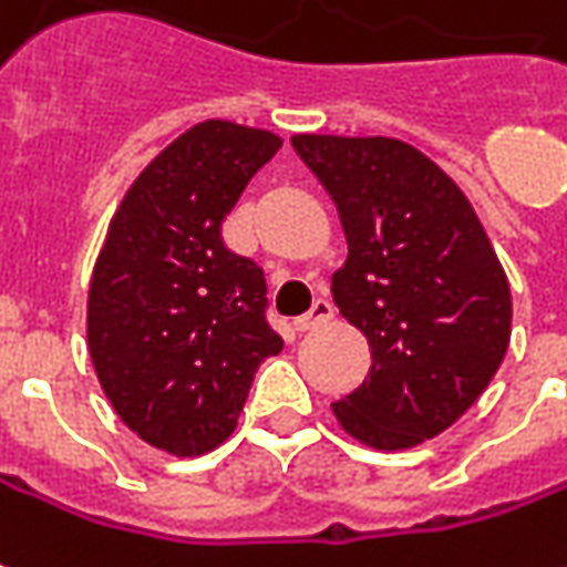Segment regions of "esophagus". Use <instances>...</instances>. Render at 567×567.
Instances as JSON below:
<instances>
[{
  "instance_id": "1",
  "label": "esophagus",
  "mask_w": 567,
  "mask_h": 567,
  "mask_svg": "<svg viewBox=\"0 0 567 567\" xmlns=\"http://www.w3.org/2000/svg\"><path fill=\"white\" fill-rule=\"evenodd\" d=\"M331 316H334V307H331V300L319 297V300L312 303V310L307 312V316L295 319V328H297V331H312V328H319V324L328 322Z\"/></svg>"
}]
</instances>
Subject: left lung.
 I'll return each mask as SVG.
<instances>
[{"label":"left lung","mask_w":567,"mask_h":567,"mask_svg":"<svg viewBox=\"0 0 567 567\" xmlns=\"http://www.w3.org/2000/svg\"><path fill=\"white\" fill-rule=\"evenodd\" d=\"M291 146L338 205L350 255L331 295L371 347L368 378L331 411L368 449H414L504 362V267L461 187L405 141L295 134Z\"/></svg>","instance_id":"8db88e82"}]
</instances>
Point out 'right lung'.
I'll return each mask as SVG.
<instances>
[{
  "instance_id": "1",
  "label": "right lung",
  "mask_w": 567,
  "mask_h": 567,
  "mask_svg": "<svg viewBox=\"0 0 567 567\" xmlns=\"http://www.w3.org/2000/svg\"><path fill=\"white\" fill-rule=\"evenodd\" d=\"M282 137L205 118L137 174L89 285V352L122 423L174 457L227 442L257 368L282 350L267 279L220 227Z\"/></svg>"
}]
</instances>
